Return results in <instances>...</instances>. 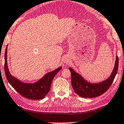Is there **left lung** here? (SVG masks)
<instances>
[{
    "instance_id": "8db88e82",
    "label": "left lung",
    "mask_w": 124,
    "mask_h": 124,
    "mask_svg": "<svg viewBox=\"0 0 124 124\" xmlns=\"http://www.w3.org/2000/svg\"><path fill=\"white\" fill-rule=\"evenodd\" d=\"M119 66V58L116 57L115 67L110 76L107 79L97 84H91L87 82L78 73L75 72L71 67V83L73 89L77 95L85 98H92L99 96L107 91L113 82L117 74Z\"/></svg>"
}]
</instances>
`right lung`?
I'll return each instance as SVG.
<instances>
[{"label": "right lung", "instance_id": "add662e5", "mask_svg": "<svg viewBox=\"0 0 124 124\" xmlns=\"http://www.w3.org/2000/svg\"><path fill=\"white\" fill-rule=\"evenodd\" d=\"M4 71L7 79L16 91L25 98L31 100L42 99L48 93L51 83L56 74L62 69L57 68L54 71L46 74L40 80L34 84H25L13 77L9 72L7 65V48L5 52Z\"/></svg>", "mask_w": 124, "mask_h": 124}]
</instances>
